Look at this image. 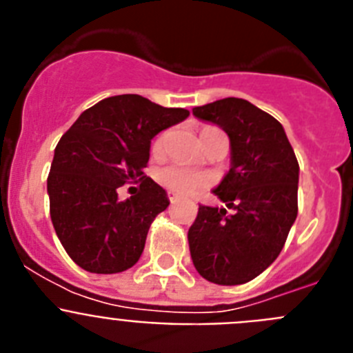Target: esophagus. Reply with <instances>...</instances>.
I'll list each match as a JSON object with an SVG mask.
<instances>
[{
    "label": "esophagus",
    "mask_w": 353,
    "mask_h": 353,
    "mask_svg": "<svg viewBox=\"0 0 353 353\" xmlns=\"http://www.w3.org/2000/svg\"><path fill=\"white\" fill-rule=\"evenodd\" d=\"M168 198H170L171 203H179V201H180V196L173 194V192H170V194H168Z\"/></svg>",
    "instance_id": "obj_1"
}]
</instances>
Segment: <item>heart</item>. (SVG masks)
Segmentation results:
<instances>
[{
    "label": "heart",
    "instance_id": "heart-1",
    "mask_svg": "<svg viewBox=\"0 0 353 353\" xmlns=\"http://www.w3.org/2000/svg\"><path fill=\"white\" fill-rule=\"evenodd\" d=\"M212 129V127H205L201 132ZM164 141H166V134H161L157 136V139L152 145V154L161 155L162 148H164ZM155 180L161 183L162 187H166L168 191H173L176 194H194L196 191L203 189V187L208 185L210 182V176L203 171H194V170H187V168L182 166H174V164H170V166L159 168L155 171Z\"/></svg>",
    "mask_w": 353,
    "mask_h": 353
}]
</instances>
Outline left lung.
I'll use <instances>...</instances> for the list:
<instances>
[{"mask_svg": "<svg viewBox=\"0 0 353 353\" xmlns=\"http://www.w3.org/2000/svg\"><path fill=\"white\" fill-rule=\"evenodd\" d=\"M192 114L221 127L232 152L214 189L232 214L199 205L187 233L192 263L215 285H244L279 256L297 219V157L281 123L244 99H221Z\"/></svg>", "mask_w": 353, "mask_h": 353, "instance_id": "obj_1", "label": "left lung"}]
</instances>
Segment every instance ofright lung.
<instances>
[{
    "instance_id": "add662e5",
    "label": "right lung",
    "mask_w": 353,
    "mask_h": 353,
    "mask_svg": "<svg viewBox=\"0 0 353 353\" xmlns=\"http://www.w3.org/2000/svg\"><path fill=\"white\" fill-rule=\"evenodd\" d=\"M189 117L141 95L108 97L83 111L56 145L48 176L54 232L68 256L93 274H117L138 263L150 224L170 205L146 176L152 139ZM139 181L121 202L117 187Z\"/></svg>"
}]
</instances>
